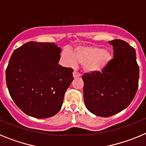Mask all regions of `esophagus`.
Masks as SVG:
<instances>
[{
  "instance_id": "1",
  "label": "esophagus",
  "mask_w": 146,
  "mask_h": 146,
  "mask_svg": "<svg viewBox=\"0 0 146 146\" xmlns=\"http://www.w3.org/2000/svg\"><path fill=\"white\" fill-rule=\"evenodd\" d=\"M80 74L78 72H77V71H74V72H73V77H74V78L77 77H80Z\"/></svg>"
}]
</instances>
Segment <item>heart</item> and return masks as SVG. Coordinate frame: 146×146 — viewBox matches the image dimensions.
I'll return each instance as SVG.
<instances>
[{
    "label": "heart",
    "mask_w": 146,
    "mask_h": 146,
    "mask_svg": "<svg viewBox=\"0 0 146 146\" xmlns=\"http://www.w3.org/2000/svg\"><path fill=\"white\" fill-rule=\"evenodd\" d=\"M61 58L68 66H74L77 62L81 64L84 72L91 74L103 72L111 62L113 55L109 50L96 46H80L72 53L63 51Z\"/></svg>",
    "instance_id": "obj_1"
}]
</instances>
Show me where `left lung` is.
Masks as SVG:
<instances>
[{
    "label": "left lung",
    "instance_id": "left-lung-1",
    "mask_svg": "<svg viewBox=\"0 0 146 146\" xmlns=\"http://www.w3.org/2000/svg\"><path fill=\"white\" fill-rule=\"evenodd\" d=\"M113 58L103 72L85 73L83 94L86 108L93 114L110 117L126 108L135 97L139 66L134 47L121 39L109 42Z\"/></svg>",
    "mask_w": 146,
    "mask_h": 146
}]
</instances>
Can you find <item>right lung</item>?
I'll return each instance as SVG.
<instances>
[{"label": "right lung", "instance_id": "1", "mask_svg": "<svg viewBox=\"0 0 146 146\" xmlns=\"http://www.w3.org/2000/svg\"><path fill=\"white\" fill-rule=\"evenodd\" d=\"M60 51L54 43L29 42L11 55L6 85L13 101L28 115L50 118L61 108L74 77L72 68L58 64Z\"/></svg>", "mask_w": 146, "mask_h": 146}]
</instances>
